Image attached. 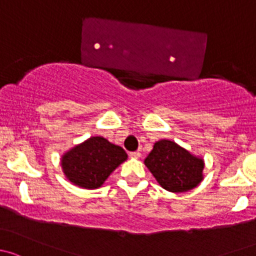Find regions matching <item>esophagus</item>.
I'll use <instances>...</instances> for the list:
<instances>
[{
    "instance_id": "esophagus-1",
    "label": "esophagus",
    "mask_w": 256,
    "mask_h": 256,
    "mask_svg": "<svg viewBox=\"0 0 256 256\" xmlns=\"http://www.w3.org/2000/svg\"><path fill=\"white\" fill-rule=\"evenodd\" d=\"M129 156L133 158V159H139V158L142 156V154H140V152H129Z\"/></svg>"
}]
</instances>
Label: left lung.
<instances>
[{"mask_svg":"<svg viewBox=\"0 0 256 256\" xmlns=\"http://www.w3.org/2000/svg\"><path fill=\"white\" fill-rule=\"evenodd\" d=\"M144 162L158 182L168 191H188L202 181L204 160L166 139L154 144Z\"/></svg>","mask_w":256,"mask_h":256,"instance_id":"1","label":"left lung"}]
</instances>
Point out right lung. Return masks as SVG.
<instances>
[{"label": "right lung", "mask_w": 256, "mask_h": 256, "mask_svg": "<svg viewBox=\"0 0 256 256\" xmlns=\"http://www.w3.org/2000/svg\"><path fill=\"white\" fill-rule=\"evenodd\" d=\"M124 160L127 152L122 148L102 136H92L68 152L62 164L71 182L85 188H97Z\"/></svg>", "instance_id": "right-lung-1"}]
</instances>
